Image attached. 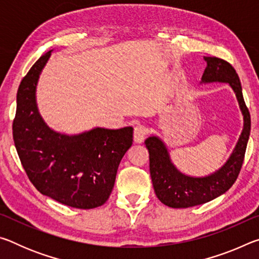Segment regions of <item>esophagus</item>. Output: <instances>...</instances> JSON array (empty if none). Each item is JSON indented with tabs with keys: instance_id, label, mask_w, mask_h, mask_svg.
I'll use <instances>...</instances> for the list:
<instances>
[{
	"instance_id": "obj_1",
	"label": "esophagus",
	"mask_w": 259,
	"mask_h": 259,
	"mask_svg": "<svg viewBox=\"0 0 259 259\" xmlns=\"http://www.w3.org/2000/svg\"><path fill=\"white\" fill-rule=\"evenodd\" d=\"M147 135V128L146 126H144L142 124H138L135 126V130H134V139L135 142L137 144H140L144 142V139H145Z\"/></svg>"
}]
</instances>
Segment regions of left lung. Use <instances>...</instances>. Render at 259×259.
<instances>
[{
    "instance_id": "left-lung-1",
    "label": "left lung",
    "mask_w": 259,
    "mask_h": 259,
    "mask_svg": "<svg viewBox=\"0 0 259 259\" xmlns=\"http://www.w3.org/2000/svg\"><path fill=\"white\" fill-rule=\"evenodd\" d=\"M207 67L201 83H227L233 89L243 115V129L233 152L225 164L204 177H192L174 165L165 144L156 136L145 140L150 153V172L154 192L162 203L170 208H188L203 204L229 191L238 178L243 163L245 148L250 135V114L245 106L242 87L235 69L217 57H204Z\"/></svg>"
}]
</instances>
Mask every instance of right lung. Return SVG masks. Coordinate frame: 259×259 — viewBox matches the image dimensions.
Instances as JSON below:
<instances>
[{"instance_id": "right-lung-1", "label": "right lung", "mask_w": 259, "mask_h": 259, "mask_svg": "<svg viewBox=\"0 0 259 259\" xmlns=\"http://www.w3.org/2000/svg\"><path fill=\"white\" fill-rule=\"evenodd\" d=\"M51 51L21 80L12 134L29 181L43 195L65 205L93 209L106 202L122 157L133 145V126L94 128L78 135L50 129L36 105V85Z\"/></svg>"}]
</instances>
